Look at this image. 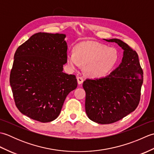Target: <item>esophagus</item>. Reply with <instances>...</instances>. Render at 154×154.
<instances>
[{"label": "esophagus", "instance_id": "34e87169", "mask_svg": "<svg viewBox=\"0 0 154 154\" xmlns=\"http://www.w3.org/2000/svg\"><path fill=\"white\" fill-rule=\"evenodd\" d=\"M77 82H78V84H79V85H81V84H82L83 83V78L82 77H78L77 78Z\"/></svg>", "mask_w": 154, "mask_h": 154}]
</instances>
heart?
Returning <instances> with one entry per match:
<instances>
[{
    "label": "heart",
    "instance_id": "heart-1",
    "mask_svg": "<svg viewBox=\"0 0 154 154\" xmlns=\"http://www.w3.org/2000/svg\"><path fill=\"white\" fill-rule=\"evenodd\" d=\"M119 60V53L114 48L93 41L81 42L75 47L74 52L67 54V62L71 69H79L84 65V72L94 79L106 76Z\"/></svg>",
    "mask_w": 154,
    "mask_h": 154
}]
</instances>
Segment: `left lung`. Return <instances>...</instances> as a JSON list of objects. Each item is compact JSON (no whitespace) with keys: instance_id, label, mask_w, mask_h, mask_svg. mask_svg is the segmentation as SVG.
Instances as JSON below:
<instances>
[{"instance_id":"8db88e82","label":"left lung","mask_w":154,"mask_h":154,"mask_svg":"<svg viewBox=\"0 0 154 154\" xmlns=\"http://www.w3.org/2000/svg\"><path fill=\"white\" fill-rule=\"evenodd\" d=\"M115 42L124 50L122 62L105 77L83 82L86 93L85 111L89 119L98 124L114 123L131 113L138 106L143 83V71L138 55L119 39Z\"/></svg>"}]
</instances>
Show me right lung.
Instances as JSON below:
<instances>
[{
	"label": "right lung",
	"mask_w": 154,
	"mask_h": 154,
	"mask_svg": "<svg viewBox=\"0 0 154 154\" xmlns=\"http://www.w3.org/2000/svg\"><path fill=\"white\" fill-rule=\"evenodd\" d=\"M63 34L38 32L16 50L10 84L20 112L41 122L60 115L65 98L77 87L74 75L63 72L67 44Z\"/></svg>",
	"instance_id": "add662e5"
}]
</instances>
